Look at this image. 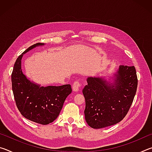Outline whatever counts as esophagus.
Returning a JSON list of instances; mask_svg holds the SVG:
<instances>
[{
  "instance_id": "obj_1",
  "label": "esophagus",
  "mask_w": 152,
  "mask_h": 152,
  "mask_svg": "<svg viewBox=\"0 0 152 152\" xmlns=\"http://www.w3.org/2000/svg\"><path fill=\"white\" fill-rule=\"evenodd\" d=\"M81 88H82V85L79 82H74L72 86V90L74 92H78L79 91H80Z\"/></svg>"
}]
</instances>
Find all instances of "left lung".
I'll use <instances>...</instances> for the list:
<instances>
[{
	"label": "left lung",
	"mask_w": 152,
	"mask_h": 152,
	"mask_svg": "<svg viewBox=\"0 0 152 152\" xmlns=\"http://www.w3.org/2000/svg\"><path fill=\"white\" fill-rule=\"evenodd\" d=\"M86 81L82 92L88 125L101 129L120 122L132 106L137 91L135 67L120 65L111 75L88 76Z\"/></svg>",
	"instance_id": "obj_1"
}]
</instances>
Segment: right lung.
Here are the masks:
<instances>
[{"label":"right lung","mask_w":152,"mask_h":152,"mask_svg":"<svg viewBox=\"0 0 152 152\" xmlns=\"http://www.w3.org/2000/svg\"><path fill=\"white\" fill-rule=\"evenodd\" d=\"M45 45L37 43L27 48L17 59L11 75L12 92L18 109L25 118L42 125H48L56 119L66 99L72 92L70 84L42 86L31 80L23 72V55Z\"/></svg>","instance_id":"add662e5"}]
</instances>
